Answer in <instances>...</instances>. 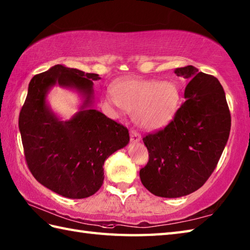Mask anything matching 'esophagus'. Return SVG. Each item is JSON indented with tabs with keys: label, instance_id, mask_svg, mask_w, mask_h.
<instances>
[{
	"label": "esophagus",
	"instance_id": "1",
	"mask_svg": "<svg viewBox=\"0 0 250 250\" xmlns=\"http://www.w3.org/2000/svg\"><path fill=\"white\" fill-rule=\"evenodd\" d=\"M130 139L132 142H139L141 140V134L134 129H131L130 131Z\"/></svg>",
	"mask_w": 250,
	"mask_h": 250
}]
</instances>
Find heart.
<instances>
[{"instance_id":"b5f03b06","label":"heart","mask_w":250,"mask_h":250,"mask_svg":"<svg viewBox=\"0 0 250 250\" xmlns=\"http://www.w3.org/2000/svg\"><path fill=\"white\" fill-rule=\"evenodd\" d=\"M109 103L128 113H134L137 125L146 130H156L168 124L179 102L177 87L171 82L128 79L117 83Z\"/></svg>"}]
</instances>
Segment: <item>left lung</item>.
<instances>
[{
    "instance_id": "8db88e82",
    "label": "left lung",
    "mask_w": 250,
    "mask_h": 250,
    "mask_svg": "<svg viewBox=\"0 0 250 250\" xmlns=\"http://www.w3.org/2000/svg\"><path fill=\"white\" fill-rule=\"evenodd\" d=\"M175 74L190 79L186 101L163 129L143 137L149 160L141 168V182L162 198H179L201 188L218 164L231 129L218 79L192 65L178 67Z\"/></svg>"
}]
</instances>
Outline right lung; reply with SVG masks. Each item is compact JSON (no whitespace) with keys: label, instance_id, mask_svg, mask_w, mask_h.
<instances>
[{"label":"right lung","instance_id":"1","mask_svg":"<svg viewBox=\"0 0 250 250\" xmlns=\"http://www.w3.org/2000/svg\"><path fill=\"white\" fill-rule=\"evenodd\" d=\"M98 74L57 64L31 79L19 114V130L26 166L34 178L70 199L94 194L104 180V161L129 143L125 125L95 109L83 108L60 121L46 105V93L58 83L75 87L90 102Z\"/></svg>","mask_w":250,"mask_h":250}]
</instances>
